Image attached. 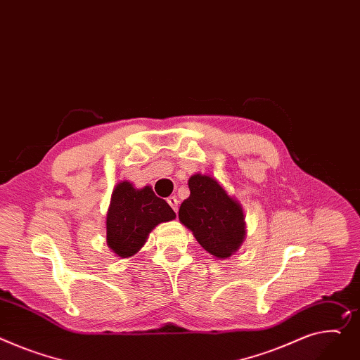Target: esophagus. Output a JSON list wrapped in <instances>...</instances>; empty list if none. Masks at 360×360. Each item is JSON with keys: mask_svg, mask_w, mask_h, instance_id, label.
Listing matches in <instances>:
<instances>
[{"mask_svg": "<svg viewBox=\"0 0 360 360\" xmlns=\"http://www.w3.org/2000/svg\"><path fill=\"white\" fill-rule=\"evenodd\" d=\"M167 204L171 205V208L176 212L178 211V200H176V197H169L167 198Z\"/></svg>", "mask_w": 360, "mask_h": 360, "instance_id": "34e87169", "label": "esophagus"}]
</instances>
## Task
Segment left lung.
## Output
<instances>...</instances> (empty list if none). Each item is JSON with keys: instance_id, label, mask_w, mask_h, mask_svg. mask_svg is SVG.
I'll list each match as a JSON object with an SVG mask.
<instances>
[{"instance_id": "left-lung-1", "label": "left lung", "mask_w": 360, "mask_h": 360, "mask_svg": "<svg viewBox=\"0 0 360 360\" xmlns=\"http://www.w3.org/2000/svg\"><path fill=\"white\" fill-rule=\"evenodd\" d=\"M191 194L179 208V221L215 259H229L246 237L242 204L221 184L205 174L188 179Z\"/></svg>"}]
</instances>
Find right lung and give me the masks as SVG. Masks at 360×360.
<instances>
[{"label":"right lung","instance_id":"1","mask_svg":"<svg viewBox=\"0 0 360 360\" xmlns=\"http://www.w3.org/2000/svg\"><path fill=\"white\" fill-rule=\"evenodd\" d=\"M176 217L152 186L136 188L130 181L118 182L111 194L105 229L110 250L122 259L134 256L146 243L150 231L160 223Z\"/></svg>","mask_w":360,"mask_h":360}]
</instances>
